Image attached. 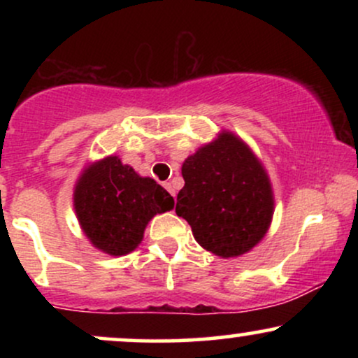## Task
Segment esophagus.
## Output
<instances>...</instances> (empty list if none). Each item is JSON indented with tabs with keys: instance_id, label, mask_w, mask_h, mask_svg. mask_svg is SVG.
Instances as JSON below:
<instances>
[{
	"instance_id": "obj_1",
	"label": "esophagus",
	"mask_w": 358,
	"mask_h": 358,
	"mask_svg": "<svg viewBox=\"0 0 358 358\" xmlns=\"http://www.w3.org/2000/svg\"><path fill=\"white\" fill-rule=\"evenodd\" d=\"M163 187H165L166 190L170 192V195H173V196H175V190H173V187H171V183H170V182H165V183H163Z\"/></svg>"
}]
</instances>
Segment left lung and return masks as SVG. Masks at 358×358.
<instances>
[{
  "instance_id": "obj_1",
  "label": "left lung",
  "mask_w": 358,
  "mask_h": 358,
  "mask_svg": "<svg viewBox=\"0 0 358 358\" xmlns=\"http://www.w3.org/2000/svg\"><path fill=\"white\" fill-rule=\"evenodd\" d=\"M182 175L176 215L190 224L203 249L236 257L268 232L274 208L269 178L239 138L222 133L185 159Z\"/></svg>"
}]
</instances>
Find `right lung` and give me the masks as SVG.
Masks as SVG:
<instances>
[{
  "label": "right lung",
  "instance_id": "1",
  "mask_svg": "<svg viewBox=\"0 0 358 358\" xmlns=\"http://www.w3.org/2000/svg\"><path fill=\"white\" fill-rule=\"evenodd\" d=\"M173 196L153 178H143L117 156H108L80 176L73 207L82 231L94 248L124 256L143 241L156 213L171 210Z\"/></svg>",
  "mask_w": 358,
  "mask_h": 358
}]
</instances>
